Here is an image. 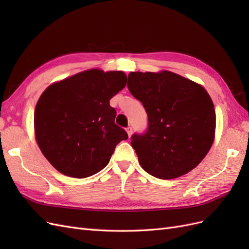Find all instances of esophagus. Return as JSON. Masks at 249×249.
<instances>
[{"instance_id": "esophagus-1", "label": "esophagus", "mask_w": 249, "mask_h": 249, "mask_svg": "<svg viewBox=\"0 0 249 249\" xmlns=\"http://www.w3.org/2000/svg\"><path fill=\"white\" fill-rule=\"evenodd\" d=\"M125 131H126L127 135H129V137H131L132 134H133V129H132V127L131 126H127L126 129H125Z\"/></svg>"}]
</instances>
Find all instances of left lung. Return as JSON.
<instances>
[{"label":"left lung","mask_w":249,"mask_h":249,"mask_svg":"<svg viewBox=\"0 0 249 249\" xmlns=\"http://www.w3.org/2000/svg\"><path fill=\"white\" fill-rule=\"evenodd\" d=\"M127 87L148 116L145 134L133 135L131 142L141 167L161 179L196 167L215 139V108L207 90L169 71H132Z\"/></svg>","instance_id":"left-lung-1"}]
</instances>
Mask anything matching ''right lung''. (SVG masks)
I'll use <instances>...</instances> for the list:
<instances>
[{
  "instance_id": "obj_1",
  "label": "right lung",
  "mask_w": 249,
  "mask_h": 249,
  "mask_svg": "<svg viewBox=\"0 0 249 249\" xmlns=\"http://www.w3.org/2000/svg\"><path fill=\"white\" fill-rule=\"evenodd\" d=\"M126 84L124 71L91 69L51 84L34 111L42 155L62 175L83 178L106 167L126 132L110 100Z\"/></svg>"
}]
</instances>
